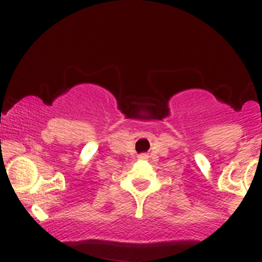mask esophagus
<instances>
[{
  "label": "esophagus",
  "instance_id": "esophagus-1",
  "mask_svg": "<svg viewBox=\"0 0 262 262\" xmlns=\"http://www.w3.org/2000/svg\"><path fill=\"white\" fill-rule=\"evenodd\" d=\"M139 159H140V160H147L148 156H147V155H140Z\"/></svg>",
  "mask_w": 262,
  "mask_h": 262
}]
</instances>
